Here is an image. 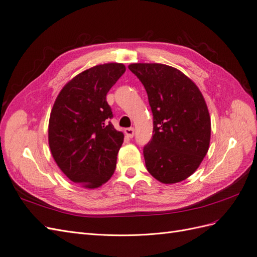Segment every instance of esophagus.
I'll use <instances>...</instances> for the list:
<instances>
[{
    "instance_id": "1",
    "label": "esophagus",
    "mask_w": 257,
    "mask_h": 257,
    "mask_svg": "<svg viewBox=\"0 0 257 257\" xmlns=\"http://www.w3.org/2000/svg\"><path fill=\"white\" fill-rule=\"evenodd\" d=\"M134 132H135V130H134L133 127H130V128H126L125 131H124V133H125V135H126L127 137L132 138V137L134 136Z\"/></svg>"
}]
</instances>
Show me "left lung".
<instances>
[{
	"instance_id": "1",
	"label": "left lung",
	"mask_w": 257,
	"mask_h": 257,
	"mask_svg": "<svg viewBox=\"0 0 257 257\" xmlns=\"http://www.w3.org/2000/svg\"><path fill=\"white\" fill-rule=\"evenodd\" d=\"M128 68L144 84L153 114L154 134L144 147L148 172L162 183L185 180L209 149L211 121L203 94L175 67L134 63Z\"/></svg>"
}]
</instances>
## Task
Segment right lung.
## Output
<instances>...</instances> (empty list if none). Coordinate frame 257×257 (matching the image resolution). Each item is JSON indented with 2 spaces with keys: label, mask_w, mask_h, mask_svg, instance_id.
<instances>
[{
  "label": "right lung",
  "mask_w": 257,
  "mask_h": 257,
  "mask_svg": "<svg viewBox=\"0 0 257 257\" xmlns=\"http://www.w3.org/2000/svg\"><path fill=\"white\" fill-rule=\"evenodd\" d=\"M125 72L121 63L93 66L68 81L53 104L48 126L52 157L64 175L83 188L109 180L124 135L109 119L108 91Z\"/></svg>",
  "instance_id": "add662e5"
}]
</instances>
